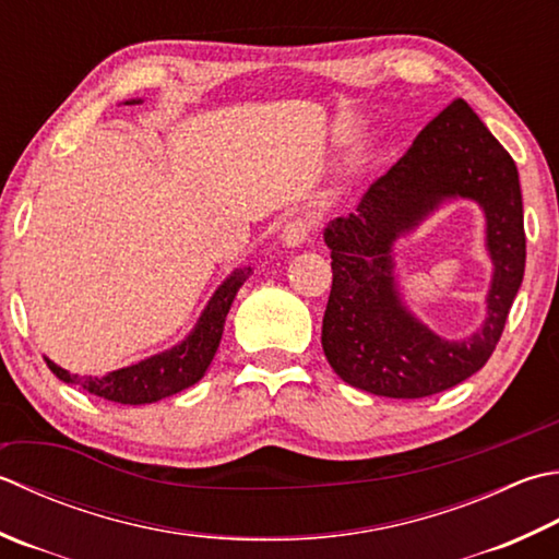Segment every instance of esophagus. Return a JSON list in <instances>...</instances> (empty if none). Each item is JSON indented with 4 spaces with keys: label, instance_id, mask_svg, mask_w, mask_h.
<instances>
[{
    "label": "esophagus",
    "instance_id": "esophagus-1",
    "mask_svg": "<svg viewBox=\"0 0 559 559\" xmlns=\"http://www.w3.org/2000/svg\"><path fill=\"white\" fill-rule=\"evenodd\" d=\"M314 235V221L310 215H298V217H290V221L286 223V227H283V245L288 247H300L308 242V239Z\"/></svg>",
    "mask_w": 559,
    "mask_h": 559
}]
</instances>
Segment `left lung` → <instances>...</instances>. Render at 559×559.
Instances as JSON below:
<instances>
[{
	"mask_svg": "<svg viewBox=\"0 0 559 559\" xmlns=\"http://www.w3.org/2000/svg\"><path fill=\"white\" fill-rule=\"evenodd\" d=\"M486 207L496 278L483 331L461 343L436 337L401 308L389 247L443 198ZM332 249V293L322 348L344 382L380 397L419 400L483 368L504 332L526 269L519 171L509 152L463 98L414 140L395 167L368 186L356 213L324 229Z\"/></svg>",
	"mask_w": 559,
	"mask_h": 559,
	"instance_id": "obj_1",
	"label": "left lung"
}]
</instances>
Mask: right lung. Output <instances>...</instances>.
Returning <instances> with one entry per match:
<instances>
[{"label": "right lung", "instance_id": "obj_1", "mask_svg": "<svg viewBox=\"0 0 559 559\" xmlns=\"http://www.w3.org/2000/svg\"><path fill=\"white\" fill-rule=\"evenodd\" d=\"M249 271H235L203 310L199 324L189 334L183 344L174 346L171 352H164L159 356H152L147 360L130 368H120L104 378H76L70 376L68 370L55 366L50 358H46L48 368L58 376L62 382H72V385H82L86 392L96 397L120 402V404H147L157 402L162 397L177 395V392L191 388L199 382L203 373L211 366V360L221 346L225 317L229 312L235 295L242 286Z\"/></svg>", "mask_w": 559, "mask_h": 559}]
</instances>
